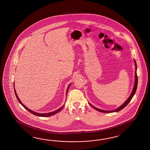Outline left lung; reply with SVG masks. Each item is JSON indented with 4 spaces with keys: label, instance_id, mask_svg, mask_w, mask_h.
<instances>
[{
    "label": "left lung",
    "instance_id": "8db88e82",
    "mask_svg": "<svg viewBox=\"0 0 150 150\" xmlns=\"http://www.w3.org/2000/svg\"><path fill=\"white\" fill-rule=\"evenodd\" d=\"M134 64H135V66H136V72H135V83H134V87H133V89L132 92V93H131V94L130 95V96L129 97V98L127 99V100L123 104L121 105L120 107H119L118 108H117V109H115V110H113V111H105V110H100V109H99V108H95L94 107L93 105H92L90 104V105L92 107V108H93L94 109H96V110H97L98 111L100 112H103V113H112V112H118L119 111H120L122 109H123V108H125L126 106L127 105V104H129V101H131V100L132 99V98L134 96V94L136 93V90H137V85H138V77H137V72H136V71H137V64H136V61L134 60Z\"/></svg>",
    "mask_w": 150,
    "mask_h": 150
}]
</instances>
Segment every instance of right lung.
Wrapping results in <instances>:
<instances>
[{
	"label": "right lung",
	"instance_id": "1",
	"mask_svg": "<svg viewBox=\"0 0 150 150\" xmlns=\"http://www.w3.org/2000/svg\"><path fill=\"white\" fill-rule=\"evenodd\" d=\"M70 86V84L69 85V86L67 87V90H66V96H67V92H68V90H69V87ZM14 93H15V94H16V98H17V99H18V101L20 103V104L27 111H28V112H30V113H31L32 114H33V115H37V116H39V117H50V116H51V115H55L56 113H57L58 112H59L63 108V106H62V108H59V109H58L57 110H56V111L52 112H50V113H37V112H35L34 111H31V110H30L29 108H26L25 106L24 105H23V104L21 103V101L20 100V99H19V98H18V97L17 94V93H16V91L15 90V89H14Z\"/></svg>",
	"mask_w": 150,
	"mask_h": 150
}]
</instances>
